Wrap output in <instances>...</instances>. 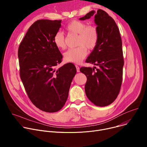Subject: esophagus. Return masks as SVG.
I'll return each mask as SVG.
<instances>
[{
	"mask_svg": "<svg viewBox=\"0 0 147 147\" xmlns=\"http://www.w3.org/2000/svg\"><path fill=\"white\" fill-rule=\"evenodd\" d=\"M76 69H77V72H80V67L78 66L77 65H76Z\"/></svg>",
	"mask_w": 147,
	"mask_h": 147,
	"instance_id": "1",
	"label": "esophagus"
}]
</instances>
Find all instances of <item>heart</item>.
Returning a JSON list of instances; mask_svg holds the SVG:
<instances>
[{"label": "heart", "mask_w": 147, "mask_h": 147, "mask_svg": "<svg viewBox=\"0 0 147 147\" xmlns=\"http://www.w3.org/2000/svg\"><path fill=\"white\" fill-rule=\"evenodd\" d=\"M69 34L78 35L77 45L75 48H71L64 53L65 60L73 63H80L87 55V49L94 50L98 42L99 32L95 25H87L85 22L81 20H73L66 27ZM53 43L60 49L66 47V38L61 31H57L54 35Z\"/></svg>", "instance_id": "obj_1"}]
</instances>
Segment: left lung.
I'll use <instances>...</instances> for the list:
<instances>
[{
	"mask_svg": "<svg viewBox=\"0 0 147 147\" xmlns=\"http://www.w3.org/2000/svg\"><path fill=\"white\" fill-rule=\"evenodd\" d=\"M94 16L99 32L98 42L86 60L98 66L82 67L80 70L87 77L85 91L96 106L106 107L117 97L122 82L124 59L122 41L115 20L101 9L92 10L80 18L85 20Z\"/></svg>",
	"mask_w": 147,
	"mask_h": 147,
	"instance_id": "1",
	"label": "left lung"
}]
</instances>
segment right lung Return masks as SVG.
Masks as SVG:
<instances>
[{"label": "right lung", "mask_w": 147, "mask_h": 147, "mask_svg": "<svg viewBox=\"0 0 147 147\" xmlns=\"http://www.w3.org/2000/svg\"><path fill=\"white\" fill-rule=\"evenodd\" d=\"M61 20H38L32 24L18 50L20 76L31 102L40 110L60 111L67 99L76 73L73 63L59 69L63 56L53 43Z\"/></svg>", "instance_id": "obj_1"}]
</instances>
